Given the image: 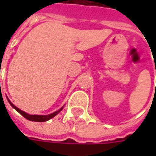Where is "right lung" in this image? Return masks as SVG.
Here are the masks:
<instances>
[{"label": "right lung", "instance_id": "1", "mask_svg": "<svg viewBox=\"0 0 156 156\" xmlns=\"http://www.w3.org/2000/svg\"><path fill=\"white\" fill-rule=\"evenodd\" d=\"M7 99H8V97H7ZM8 101H9V102L10 103V105L15 108V110L17 111L18 113H20L21 115L23 117H25L27 120H28V121H31V122H47V121H48V120H50V119H52L53 117H55V115H56L57 114H59L61 111L62 110V108H64V106L63 107H62L59 110L55 111V112H54V113H52V114H50V115H29V114H27V113H26V112H24V111L21 110L20 108H18L16 106H15V105L13 104L10 101H9V99H8Z\"/></svg>", "mask_w": 156, "mask_h": 156}]
</instances>
